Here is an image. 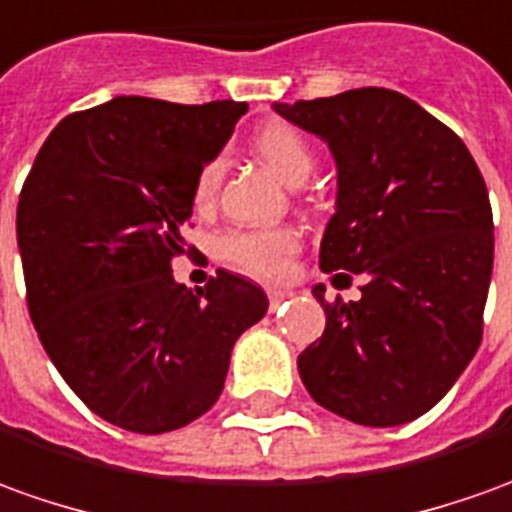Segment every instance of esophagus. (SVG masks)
<instances>
[{"label":"esophagus","mask_w":512,"mask_h":512,"mask_svg":"<svg viewBox=\"0 0 512 512\" xmlns=\"http://www.w3.org/2000/svg\"><path fill=\"white\" fill-rule=\"evenodd\" d=\"M295 292L292 290H281V287H270L267 290V298H270V309H276V306H281V303L287 301V298H292Z\"/></svg>","instance_id":"esophagus-1"}]
</instances>
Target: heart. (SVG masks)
<instances>
[{"label":"heart","instance_id":"b5f03b06","mask_svg":"<svg viewBox=\"0 0 512 512\" xmlns=\"http://www.w3.org/2000/svg\"><path fill=\"white\" fill-rule=\"evenodd\" d=\"M253 147L290 183H301L315 167V153L309 139L295 125L281 119H273L256 130ZM222 175H225L222 155H211L200 164L192 186V203L197 209H209L214 203ZM295 250H298V234L292 228H231L217 242L222 262L256 278L284 276Z\"/></svg>","mask_w":512,"mask_h":512}]
</instances>
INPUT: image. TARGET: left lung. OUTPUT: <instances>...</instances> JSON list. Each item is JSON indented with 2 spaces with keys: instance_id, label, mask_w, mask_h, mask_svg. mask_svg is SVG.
Masks as SVG:
<instances>
[{
  "instance_id": "obj_1",
  "label": "left lung",
  "mask_w": 512,
  "mask_h": 512,
  "mask_svg": "<svg viewBox=\"0 0 512 512\" xmlns=\"http://www.w3.org/2000/svg\"><path fill=\"white\" fill-rule=\"evenodd\" d=\"M276 111L326 139L337 161L320 270L365 276L351 303L315 287L326 331L298 357L303 384L354 424H407L449 393L482 343L493 270L482 172L454 130L390 88Z\"/></svg>"
}]
</instances>
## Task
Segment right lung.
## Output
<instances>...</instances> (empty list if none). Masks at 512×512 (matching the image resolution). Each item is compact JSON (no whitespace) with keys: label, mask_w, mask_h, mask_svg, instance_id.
<instances>
[{"label":"right lung","mask_w":512,"mask_h":512,"mask_svg":"<svg viewBox=\"0 0 512 512\" xmlns=\"http://www.w3.org/2000/svg\"><path fill=\"white\" fill-rule=\"evenodd\" d=\"M245 102L114 97L58 122L16 209L27 309L66 384L108 424L161 435L220 398L231 348L267 312L248 278L217 270L203 290L172 278L197 253L200 164L228 142Z\"/></svg>","instance_id":"obj_1"}]
</instances>
